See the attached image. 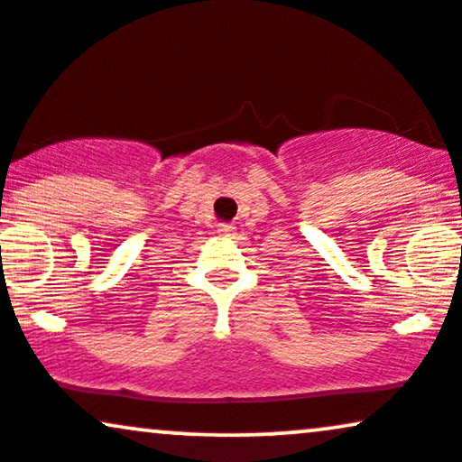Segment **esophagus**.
Segmentation results:
<instances>
[{
	"label": "esophagus",
	"instance_id": "34e87169",
	"mask_svg": "<svg viewBox=\"0 0 462 462\" xmlns=\"http://www.w3.org/2000/svg\"><path fill=\"white\" fill-rule=\"evenodd\" d=\"M233 231H236V226H233V225H226V222H220V225H218L220 236H233Z\"/></svg>",
	"mask_w": 462,
	"mask_h": 462
}]
</instances>
